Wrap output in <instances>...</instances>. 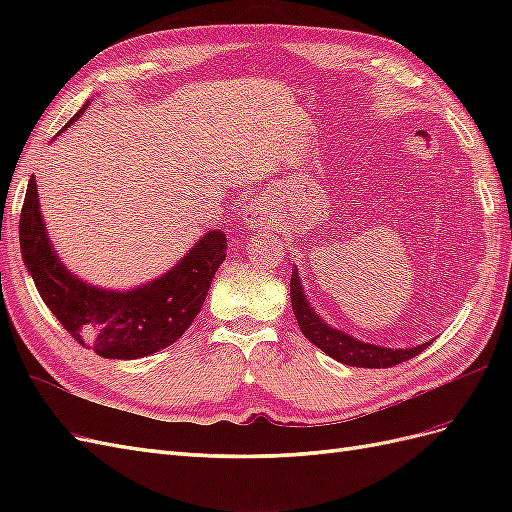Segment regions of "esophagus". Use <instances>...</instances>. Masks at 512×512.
<instances>
[{"instance_id": "34e87169", "label": "esophagus", "mask_w": 512, "mask_h": 512, "mask_svg": "<svg viewBox=\"0 0 512 512\" xmlns=\"http://www.w3.org/2000/svg\"><path fill=\"white\" fill-rule=\"evenodd\" d=\"M275 215L271 203L265 196L252 198L243 209V224L247 230H260V228H273Z\"/></svg>"}]
</instances>
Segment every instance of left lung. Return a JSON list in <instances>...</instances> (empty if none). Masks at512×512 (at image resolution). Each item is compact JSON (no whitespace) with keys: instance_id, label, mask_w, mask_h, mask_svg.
<instances>
[{"instance_id":"1","label":"left lung","mask_w":512,"mask_h":512,"mask_svg":"<svg viewBox=\"0 0 512 512\" xmlns=\"http://www.w3.org/2000/svg\"><path fill=\"white\" fill-rule=\"evenodd\" d=\"M290 301H292L294 318H297L303 335L314 346H318L324 354H329L331 359L344 365L371 367V369L393 367L412 359L416 354H421L433 342V339H429V342L414 348H386V346L361 342V339L352 337L350 333L331 327L329 322L322 320V316L312 307V303H309L297 267L292 269V277H290Z\"/></svg>"}]
</instances>
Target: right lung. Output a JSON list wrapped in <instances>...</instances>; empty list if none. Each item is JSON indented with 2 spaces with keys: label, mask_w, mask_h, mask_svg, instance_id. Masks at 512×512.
Listing matches in <instances>:
<instances>
[{
  "label": "right lung",
  "mask_w": 512,
  "mask_h": 512,
  "mask_svg": "<svg viewBox=\"0 0 512 512\" xmlns=\"http://www.w3.org/2000/svg\"><path fill=\"white\" fill-rule=\"evenodd\" d=\"M87 106L89 100L61 132ZM19 237L25 267L53 316L79 344L104 359L121 361L143 359L175 344L198 316L213 275L226 260L224 230H207L173 269L156 280L130 290L89 284L74 275L55 252L40 211L36 177L27 183Z\"/></svg>",
  "instance_id": "right-lung-1"
}]
</instances>
